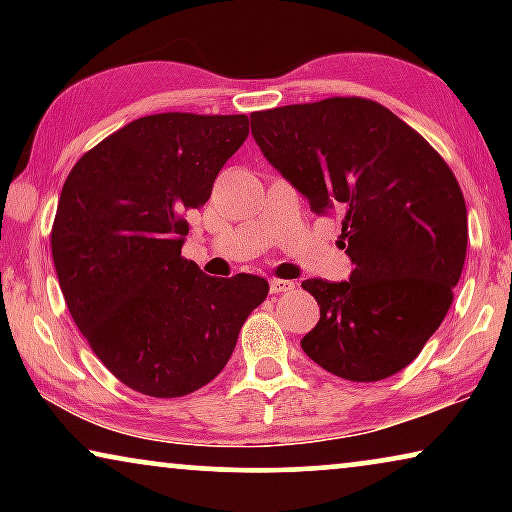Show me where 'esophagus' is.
<instances>
[{
	"label": "esophagus",
	"instance_id": "1",
	"mask_svg": "<svg viewBox=\"0 0 512 512\" xmlns=\"http://www.w3.org/2000/svg\"><path fill=\"white\" fill-rule=\"evenodd\" d=\"M296 289V284L289 282V279H270V293H286Z\"/></svg>",
	"mask_w": 512,
	"mask_h": 512
}]
</instances>
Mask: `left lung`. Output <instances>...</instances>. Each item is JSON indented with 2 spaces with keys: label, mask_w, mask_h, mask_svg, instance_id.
<instances>
[{
  "label": "left lung",
  "mask_w": 512,
  "mask_h": 512,
  "mask_svg": "<svg viewBox=\"0 0 512 512\" xmlns=\"http://www.w3.org/2000/svg\"><path fill=\"white\" fill-rule=\"evenodd\" d=\"M251 135L314 214L342 216L354 263L347 282H303L319 303L303 352L342 380L396 375L443 324L464 270L466 202L450 165L366 97L254 111Z\"/></svg>",
  "instance_id": "obj_1"
}]
</instances>
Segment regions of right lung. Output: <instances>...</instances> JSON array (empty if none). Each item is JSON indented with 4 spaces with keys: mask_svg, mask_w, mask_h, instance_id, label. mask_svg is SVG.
Segmentation results:
<instances>
[{
    "mask_svg": "<svg viewBox=\"0 0 512 512\" xmlns=\"http://www.w3.org/2000/svg\"><path fill=\"white\" fill-rule=\"evenodd\" d=\"M249 135V118L167 111L83 153L62 186L51 251L67 310L116 380L153 398L205 387L268 296L256 275L216 279L181 256L186 212Z\"/></svg>",
    "mask_w": 512,
    "mask_h": 512,
    "instance_id": "obj_1",
    "label": "right lung"
}]
</instances>
